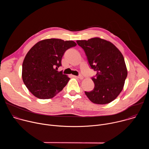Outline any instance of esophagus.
I'll use <instances>...</instances> for the list:
<instances>
[{
    "label": "esophagus",
    "mask_w": 149,
    "mask_h": 149,
    "mask_svg": "<svg viewBox=\"0 0 149 149\" xmlns=\"http://www.w3.org/2000/svg\"><path fill=\"white\" fill-rule=\"evenodd\" d=\"M75 77H76V78H79V79H82L83 78H84V77H83V76H82V75H79V76H75Z\"/></svg>",
    "instance_id": "1"
}]
</instances>
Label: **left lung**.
Instances as JSON below:
<instances>
[{
	"label": "left lung",
	"mask_w": 149,
	"mask_h": 149,
	"mask_svg": "<svg viewBox=\"0 0 149 149\" xmlns=\"http://www.w3.org/2000/svg\"><path fill=\"white\" fill-rule=\"evenodd\" d=\"M86 52L91 68L97 72L92 78L94 88L85 92L94 104H106L114 100L123 89L127 70L123 55L111 42L95 37L78 40Z\"/></svg>",
	"instance_id": "left-lung-1"
}]
</instances>
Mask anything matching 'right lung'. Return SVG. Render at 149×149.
Here are the masks:
<instances>
[{
  "mask_svg": "<svg viewBox=\"0 0 149 149\" xmlns=\"http://www.w3.org/2000/svg\"><path fill=\"white\" fill-rule=\"evenodd\" d=\"M72 40L51 38L39 41L26 55L22 63V79L29 91L40 99L55 97L70 78L58 71L63 54L75 47Z\"/></svg>",
  "mask_w": 149,
  "mask_h": 149,
  "instance_id": "right-lung-1",
  "label": "right lung"
}]
</instances>
